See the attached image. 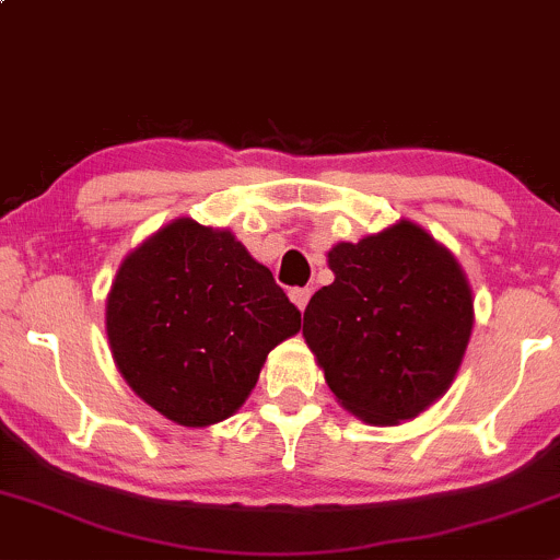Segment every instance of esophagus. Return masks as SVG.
Returning <instances> with one entry per match:
<instances>
[{"label": "esophagus", "instance_id": "34e87169", "mask_svg": "<svg viewBox=\"0 0 560 560\" xmlns=\"http://www.w3.org/2000/svg\"><path fill=\"white\" fill-rule=\"evenodd\" d=\"M289 300H292L294 305L300 307V311H305L307 300H311V289H307V287H294V289H289Z\"/></svg>", "mask_w": 560, "mask_h": 560}]
</instances>
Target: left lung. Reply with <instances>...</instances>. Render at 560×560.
<instances>
[{
	"label": "left lung",
	"mask_w": 560,
	"mask_h": 560,
	"mask_svg": "<svg viewBox=\"0 0 560 560\" xmlns=\"http://www.w3.org/2000/svg\"><path fill=\"white\" fill-rule=\"evenodd\" d=\"M334 281L305 307L302 337L326 384L374 427L416 419L445 395L474 329L464 268L410 221L329 249Z\"/></svg>",
	"instance_id": "8db88e82"
}]
</instances>
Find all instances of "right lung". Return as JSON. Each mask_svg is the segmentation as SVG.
<instances>
[{
	"label": "right lung",
	"mask_w": 560,
	"mask_h": 560,
	"mask_svg": "<svg viewBox=\"0 0 560 560\" xmlns=\"http://www.w3.org/2000/svg\"><path fill=\"white\" fill-rule=\"evenodd\" d=\"M115 365L182 427L234 416L300 311L231 231L178 218L126 255L107 294Z\"/></svg>",
	"instance_id": "right-lung-1"
}]
</instances>
